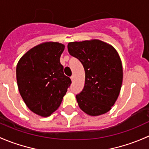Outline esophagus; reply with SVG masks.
I'll use <instances>...</instances> for the list:
<instances>
[{"label":"esophagus","mask_w":149,"mask_h":149,"mask_svg":"<svg viewBox=\"0 0 149 149\" xmlns=\"http://www.w3.org/2000/svg\"><path fill=\"white\" fill-rule=\"evenodd\" d=\"M70 78H71L72 81H74V78H75V77H74V75H72V76Z\"/></svg>","instance_id":"esophagus-1"}]
</instances>
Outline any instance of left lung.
<instances>
[{
  "mask_svg": "<svg viewBox=\"0 0 149 149\" xmlns=\"http://www.w3.org/2000/svg\"><path fill=\"white\" fill-rule=\"evenodd\" d=\"M67 48L85 69V86L76 95L79 108L90 116L108 113L118 97L123 82L122 62L118 52L99 39L70 42Z\"/></svg>",
  "mask_w": 149,
  "mask_h": 149,
  "instance_id": "1",
  "label": "left lung"
}]
</instances>
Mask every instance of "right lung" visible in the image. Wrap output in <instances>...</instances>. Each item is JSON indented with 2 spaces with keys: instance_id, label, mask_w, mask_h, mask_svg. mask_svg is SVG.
I'll use <instances>...</instances> for the list:
<instances>
[{
  "instance_id": "add662e5",
  "label": "right lung",
  "mask_w": 149,
  "mask_h": 149,
  "mask_svg": "<svg viewBox=\"0 0 149 149\" xmlns=\"http://www.w3.org/2000/svg\"><path fill=\"white\" fill-rule=\"evenodd\" d=\"M64 47L59 42H43L26 52L16 66L20 95L31 111L41 117L57 110L72 82L60 63Z\"/></svg>"
}]
</instances>
